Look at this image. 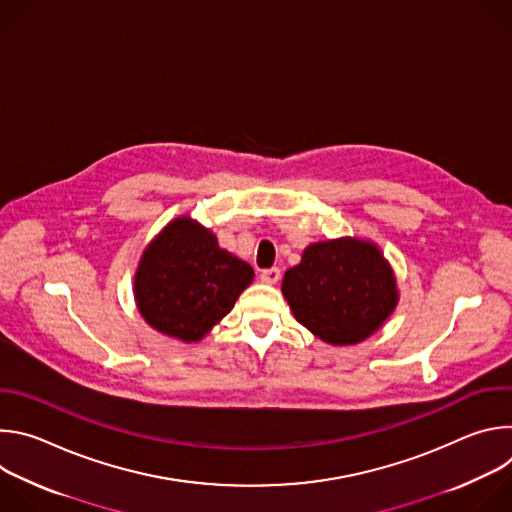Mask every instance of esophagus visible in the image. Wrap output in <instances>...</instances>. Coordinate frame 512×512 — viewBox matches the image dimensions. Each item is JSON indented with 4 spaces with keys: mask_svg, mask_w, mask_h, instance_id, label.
I'll list each match as a JSON object with an SVG mask.
<instances>
[{
    "mask_svg": "<svg viewBox=\"0 0 512 512\" xmlns=\"http://www.w3.org/2000/svg\"><path fill=\"white\" fill-rule=\"evenodd\" d=\"M279 279H281V271H279V267H269V269L261 271V281H263V283L275 285Z\"/></svg>",
    "mask_w": 512,
    "mask_h": 512,
    "instance_id": "34e87169",
    "label": "esophagus"
}]
</instances>
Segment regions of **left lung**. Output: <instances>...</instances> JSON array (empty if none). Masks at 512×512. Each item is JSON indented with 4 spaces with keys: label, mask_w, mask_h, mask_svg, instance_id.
Wrapping results in <instances>:
<instances>
[{
    "label": "left lung",
    "mask_w": 512,
    "mask_h": 512,
    "mask_svg": "<svg viewBox=\"0 0 512 512\" xmlns=\"http://www.w3.org/2000/svg\"><path fill=\"white\" fill-rule=\"evenodd\" d=\"M281 294L302 326L334 346L367 340L399 304L391 263L377 243L358 237L308 245L285 271Z\"/></svg>",
    "instance_id": "obj_1"
}]
</instances>
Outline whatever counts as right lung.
Returning <instances> with one entry per match:
<instances>
[{"instance_id": "1", "label": "right lung", "mask_w": 512, "mask_h": 512, "mask_svg": "<svg viewBox=\"0 0 512 512\" xmlns=\"http://www.w3.org/2000/svg\"><path fill=\"white\" fill-rule=\"evenodd\" d=\"M253 277L249 263L218 247L210 229L184 214L143 249L133 298L154 330L192 344L233 310Z\"/></svg>"}]
</instances>
